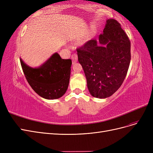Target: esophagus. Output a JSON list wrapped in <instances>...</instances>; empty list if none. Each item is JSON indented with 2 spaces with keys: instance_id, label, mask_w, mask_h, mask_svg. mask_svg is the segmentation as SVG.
Segmentation results:
<instances>
[{
  "instance_id": "34e87169",
  "label": "esophagus",
  "mask_w": 153,
  "mask_h": 153,
  "mask_svg": "<svg viewBox=\"0 0 153 153\" xmlns=\"http://www.w3.org/2000/svg\"><path fill=\"white\" fill-rule=\"evenodd\" d=\"M71 59H72V62L73 64H75L78 61V56L76 53H73L71 55Z\"/></svg>"
}]
</instances>
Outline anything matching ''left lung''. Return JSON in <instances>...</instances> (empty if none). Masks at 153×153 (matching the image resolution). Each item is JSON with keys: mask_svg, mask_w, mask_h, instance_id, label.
<instances>
[{"mask_svg": "<svg viewBox=\"0 0 153 153\" xmlns=\"http://www.w3.org/2000/svg\"><path fill=\"white\" fill-rule=\"evenodd\" d=\"M131 43L121 24L106 20L99 39H91L76 49L78 62L90 94L97 98L112 96L121 86L131 61Z\"/></svg>", "mask_w": 153, "mask_h": 153, "instance_id": "obj_1", "label": "left lung"}]
</instances>
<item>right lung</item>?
<instances>
[{"label":"right lung","mask_w":153,"mask_h":153,"mask_svg":"<svg viewBox=\"0 0 153 153\" xmlns=\"http://www.w3.org/2000/svg\"><path fill=\"white\" fill-rule=\"evenodd\" d=\"M20 63L27 82L41 97L54 100L66 93L70 78L71 59H61L55 53L39 68L27 66L21 59Z\"/></svg>","instance_id":"add662e5"}]
</instances>
